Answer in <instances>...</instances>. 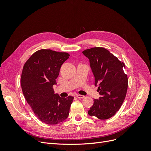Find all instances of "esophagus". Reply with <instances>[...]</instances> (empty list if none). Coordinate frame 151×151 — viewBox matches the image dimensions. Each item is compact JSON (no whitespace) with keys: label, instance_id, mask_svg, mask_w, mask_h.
Wrapping results in <instances>:
<instances>
[{"label":"esophagus","instance_id":"1","mask_svg":"<svg viewBox=\"0 0 151 151\" xmlns=\"http://www.w3.org/2000/svg\"><path fill=\"white\" fill-rule=\"evenodd\" d=\"M76 97H77V98L81 99V98H84V96H83V95H80V94H77V95H76Z\"/></svg>","mask_w":151,"mask_h":151}]
</instances>
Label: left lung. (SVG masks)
<instances>
[{
  "label": "left lung",
  "mask_w": 151,
  "mask_h": 151,
  "mask_svg": "<svg viewBox=\"0 0 151 151\" xmlns=\"http://www.w3.org/2000/svg\"><path fill=\"white\" fill-rule=\"evenodd\" d=\"M89 60L94 77V85L100 95L94 99L89 115L106 120L115 115L124 101L128 88L127 76L123 72L124 63L108 50L94 47L83 52Z\"/></svg>",
  "instance_id": "1"
}]
</instances>
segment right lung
Listing matches in <instances>:
<instances>
[{"mask_svg":"<svg viewBox=\"0 0 151 151\" xmlns=\"http://www.w3.org/2000/svg\"><path fill=\"white\" fill-rule=\"evenodd\" d=\"M69 54L42 49L34 53L22 69L21 85L24 96L36 116L46 124L56 125L67 119L74 97L54 94L53 86Z\"/></svg>","mask_w":151,"mask_h":151,"instance_id":"add662e5","label":"right lung"}]
</instances>
